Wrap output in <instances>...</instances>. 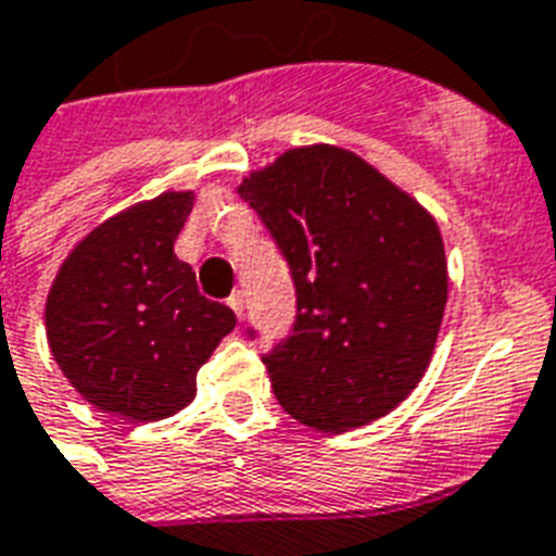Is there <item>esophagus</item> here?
Instances as JSON below:
<instances>
[{
  "instance_id": "1",
  "label": "esophagus",
  "mask_w": 556,
  "mask_h": 556,
  "mask_svg": "<svg viewBox=\"0 0 556 556\" xmlns=\"http://www.w3.org/2000/svg\"><path fill=\"white\" fill-rule=\"evenodd\" d=\"M229 307L235 309V316L243 318V295L240 292H231V299H229Z\"/></svg>"
}]
</instances>
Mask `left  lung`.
Masks as SVG:
<instances>
[{
    "label": "left lung",
    "instance_id": "left-lung-1",
    "mask_svg": "<svg viewBox=\"0 0 556 556\" xmlns=\"http://www.w3.org/2000/svg\"><path fill=\"white\" fill-rule=\"evenodd\" d=\"M295 283L292 333L264 356L287 415L318 432L374 424L424 380L450 292L438 223L371 162L304 144L238 185Z\"/></svg>",
    "mask_w": 556,
    "mask_h": 556
}]
</instances>
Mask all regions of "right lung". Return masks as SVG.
<instances>
[{
	"instance_id": "right-lung-1",
	"label": "right lung",
	"mask_w": 556,
	"mask_h": 556,
	"mask_svg": "<svg viewBox=\"0 0 556 556\" xmlns=\"http://www.w3.org/2000/svg\"><path fill=\"white\" fill-rule=\"evenodd\" d=\"M193 191H165L98 223L60 264L46 337L72 389L101 412L150 424L197 397V371L238 318L197 290L174 255Z\"/></svg>"
}]
</instances>
